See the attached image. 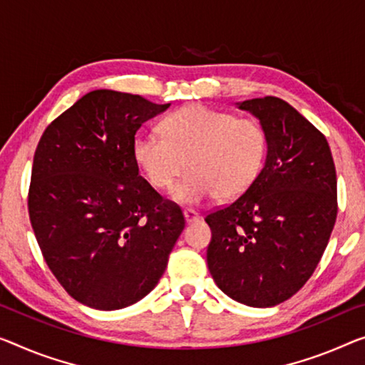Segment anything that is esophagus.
<instances>
[{"label": "esophagus", "instance_id": "1", "mask_svg": "<svg viewBox=\"0 0 365 365\" xmlns=\"http://www.w3.org/2000/svg\"><path fill=\"white\" fill-rule=\"evenodd\" d=\"M182 215H184V220H186V223H195V222H199V214L195 210H192V209H186L182 212Z\"/></svg>", "mask_w": 365, "mask_h": 365}]
</instances>
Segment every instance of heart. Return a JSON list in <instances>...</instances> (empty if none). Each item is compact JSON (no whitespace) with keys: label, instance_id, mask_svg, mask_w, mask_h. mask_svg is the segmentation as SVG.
<instances>
[{"label":"heart","instance_id":"heart-1","mask_svg":"<svg viewBox=\"0 0 365 365\" xmlns=\"http://www.w3.org/2000/svg\"><path fill=\"white\" fill-rule=\"evenodd\" d=\"M132 153L150 186L160 190L173 187L187 165L189 173L171 194L178 204H200L215 195L233 200L259 178L267 135L251 117L190 104L166 117L163 135L138 133Z\"/></svg>","mask_w":365,"mask_h":365}]
</instances>
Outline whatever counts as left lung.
<instances>
[{
  "label": "left lung",
  "mask_w": 365,
  "mask_h": 365,
  "mask_svg": "<svg viewBox=\"0 0 365 365\" xmlns=\"http://www.w3.org/2000/svg\"><path fill=\"white\" fill-rule=\"evenodd\" d=\"M267 135V155L248 192L205 217L207 266L218 289L248 307L282 304L304 287L333 232L336 170L327 138L285 101L237 103Z\"/></svg>",
  "instance_id": "8db88e82"
}]
</instances>
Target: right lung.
<instances>
[{
    "label": "right lung",
    "instance_id": "add662e5",
    "mask_svg": "<svg viewBox=\"0 0 365 365\" xmlns=\"http://www.w3.org/2000/svg\"><path fill=\"white\" fill-rule=\"evenodd\" d=\"M170 104L96 89L50 124L34 155L29 217L50 271L73 299L119 310L156 287L184 230L178 205L138 175L132 147Z\"/></svg>",
    "mask_w": 365,
    "mask_h": 365
}]
</instances>
